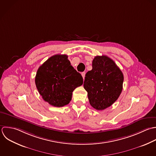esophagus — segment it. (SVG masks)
I'll return each instance as SVG.
<instances>
[{
	"instance_id": "34e87169",
	"label": "esophagus",
	"mask_w": 156,
	"mask_h": 156,
	"mask_svg": "<svg viewBox=\"0 0 156 156\" xmlns=\"http://www.w3.org/2000/svg\"><path fill=\"white\" fill-rule=\"evenodd\" d=\"M85 75H86V73H85V72H82V73H81V75H82L83 79H84V78H85Z\"/></svg>"
}]
</instances>
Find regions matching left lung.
Returning a JSON list of instances; mask_svg holds the SVG:
<instances>
[{"label": "left lung", "instance_id": "8db88e82", "mask_svg": "<svg viewBox=\"0 0 156 156\" xmlns=\"http://www.w3.org/2000/svg\"><path fill=\"white\" fill-rule=\"evenodd\" d=\"M123 80L122 72L112 59L105 55L95 56L84 81L90 105L98 111L111 106L122 93Z\"/></svg>", "mask_w": 156, "mask_h": 156}]
</instances>
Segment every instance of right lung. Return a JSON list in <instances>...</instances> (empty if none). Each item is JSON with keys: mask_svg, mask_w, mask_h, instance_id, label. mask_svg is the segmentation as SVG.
<instances>
[{"mask_svg": "<svg viewBox=\"0 0 156 156\" xmlns=\"http://www.w3.org/2000/svg\"><path fill=\"white\" fill-rule=\"evenodd\" d=\"M66 55L49 58L38 69L35 84L43 100L55 107L68 105L72 92L83 83L81 75L70 64Z\"/></svg>", "mask_w": 156, "mask_h": 156, "instance_id": "right-lung-1", "label": "right lung"}]
</instances>
